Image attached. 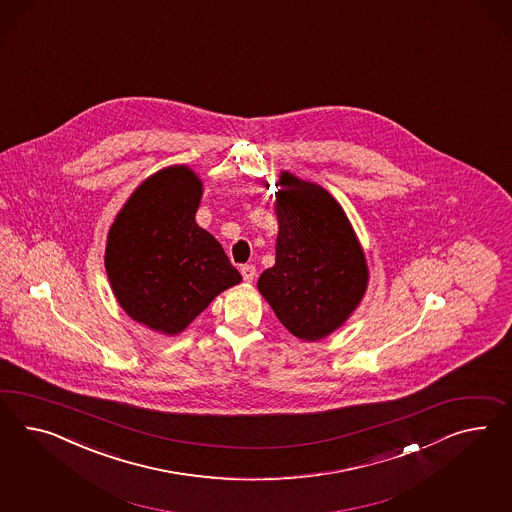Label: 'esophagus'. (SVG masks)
Returning <instances> with one entry per match:
<instances>
[{
	"mask_svg": "<svg viewBox=\"0 0 512 512\" xmlns=\"http://www.w3.org/2000/svg\"><path fill=\"white\" fill-rule=\"evenodd\" d=\"M240 274L244 277V281H248L251 283L253 279H255V274H257V270H255V266L253 264H244L242 268H240Z\"/></svg>",
	"mask_w": 512,
	"mask_h": 512,
	"instance_id": "34e87169",
	"label": "esophagus"
}]
</instances>
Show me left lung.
<instances>
[{
  "label": "left lung",
  "instance_id": "1",
  "mask_svg": "<svg viewBox=\"0 0 512 512\" xmlns=\"http://www.w3.org/2000/svg\"><path fill=\"white\" fill-rule=\"evenodd\" d=\"M276 186V264L259 291L279 322L304 341L337 330L367 289V264L341 205L313 182L281 173Z\"/></svg>",
  "mask_w": 512,
  "mask_h": 512
}]
</instances>
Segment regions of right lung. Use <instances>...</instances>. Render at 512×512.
<instances>
[{
	"label": "right lung",
	"instance_id": "obj_1",
	"mask_svg": "<svg viewBox=\"0 0 512 512\" xmlns=\"http://www.w3.org/2000/svg\"><path fill=\"white\" fill-rule=\"evenodd\" d=\"M201 180L186 166L145 180L111 225L106 272L128 317L177 335L242 281L220 242L195 223Z\"/></svg>",
	"mask_w": 512,
	"mask_h": 512
}]
</instances>
